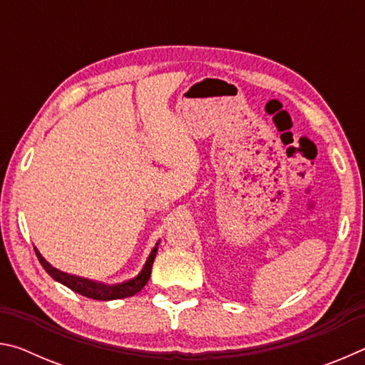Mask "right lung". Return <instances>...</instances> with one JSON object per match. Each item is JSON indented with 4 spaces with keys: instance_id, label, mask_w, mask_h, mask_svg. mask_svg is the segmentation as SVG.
I'll return each instance as SVG.
<instances>
[{
    "instance_id": "right-lung-1",
    "label": "right lung",
    "mask_w": 365,
    "mask_h": 365,
    "mask_svg": "<svg viewBox=\"0 0 365 365\" xmlns=\"http://www.w3.org/2000/svg\"><path fill=\"white\" fill-rule=\"evenodd\" d=\"M158 245H159V242L150 252V256H148L143 269L140 270V274L137 277H133V279L127 280V282L115 283V285H106V283H101V282H95V280L82 279V277H77V275L66 274V272L53 267V265L40 255V251L36 248H35V252H36V257H38L40 264L43 265V269L48 272L49 277H53L56 282L63 283V285H66L67 288H71L72 292L86 296V298H90V299L113 301V299L128 298V296H133L138 292H141V288L146 285L148 280H150V277H151V267H153L154 257H156V255H158Z\"/></svg>"
}]
</instances>
